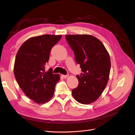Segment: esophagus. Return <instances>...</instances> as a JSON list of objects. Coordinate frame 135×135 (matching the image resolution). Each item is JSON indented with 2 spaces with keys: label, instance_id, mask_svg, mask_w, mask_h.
Returning <instances> with one entry per match:
<instances>
[{
  "label": "esophagus",
  "instance_id": "obj_1",
  "mask_svg": "<svg viewBox=\"0 0 135 135\" xmlns=\"http://www.w3.org/2000/svg\"><path fill=\"white\" fill-rule=\"evenodd\" d=\"M62 77L64 78H67L69 76V75H62Z\"/></svg>",
  "mask_w": 135,
  "mask_h": 135
}]
</instances>
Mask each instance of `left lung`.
Wrapping results in <instances>:
<instances>
[{
  "label": "left lung",
  "mask_w": 135,
  "mask_h": 135,
  "mask_svg": "<svg viewBox=\"0 0 135 135\" xmlns=\"http://www.w3.org/2000/svg\"><path fill=\"white\" fill-rule=\"evenodd\" d=\"M66 39L82 71L76 75L79 85L72 90V95L80 103L90 104L99 98L107 85L110 55L103 43L92 35H66Z\"/></svg>",
  "instance_id": "8db88e82"
}]
</instances>
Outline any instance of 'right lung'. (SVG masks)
I'll return each mask as SVG.
<instances>
[{"label":"right lung","mask_w":135,"mask_h":135,"mask_svg":"<svg viewBox=\"0 0 135 135\" xmlns=\"http://www.w3.org/2000/svg\"><path fill=\"white\" fill-rule=\"evenodd\" d=\"M62 35H44L28 39L16 54L13 72L15 77L26 95L38 104H44L53 96L60 76L53 74L52 69L45 71L52 47Z\"/></svg>","instance_id":"add662e5"}]
</instances>
